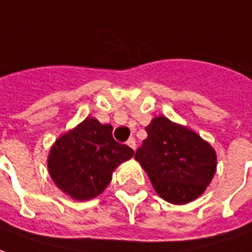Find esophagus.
Returning <instances> with one entry per match:
<instances>
[{
  "instance_id": "34e87169",
  "label": "esophagus",
  "mask_w": 252,
  "mask_h": 252,
  "mask_svg": "<svg viewBox=\"0 0 252 252\" xmlns=\"http://www.w3.org/2000/svg\"><path fill=\"white\" fill-rule=\"evenodd\" d=\"M126 144H128V146L131 147L132 150H135V149H136V140H135L133 138L128 139V140H126Z\"/></svg>"
}]
</instances>
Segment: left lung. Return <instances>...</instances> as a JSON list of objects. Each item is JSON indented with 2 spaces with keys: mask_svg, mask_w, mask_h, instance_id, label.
<instances>
[{
  "mask_svg": "<svg viewBox=\"0 0 252 252\" xmlns=\"http://www.w3.org/2000/svg\"><path fill=\"white\" fill-rule=\"evenodd\" d=\"M147 138L135 159L147 172L157 193L175 205L198 198L216 173L210 144L195 132L159 116L146 126Z\"/></svg>",
  "mask_w": 252,
  "mask_h": 252,
  "instance_id": "obj_1",
  "label": "left lung"
}]
</instances>
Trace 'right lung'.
I'll list each match as a JSON object with an SVG mask.
<instances>
[{"instance_id": "right-lung-1", "label": "right lung", "mask_w": 252, "mask_h": 252, "mask_svg": "<svg viewBox=\"0 0 252 252\" xmlns=\"http://www.w3.org/2000/svg\"><path fill=\"white\" fill-rule=\"evenodd\" d=\"M113 126L90 119L54 143L49 173L57 187L76 200H89L108 187L113 170L133 156L126 144L116 142Z\"/></svg>"}]
</instances>
